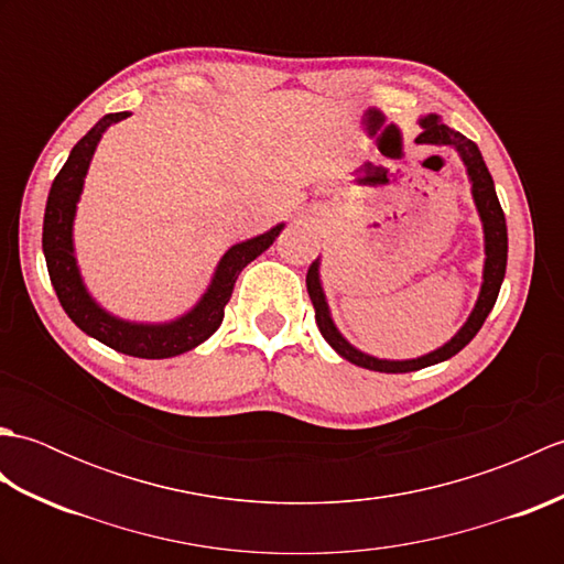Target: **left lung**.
Wrapping results in <instances>:
<instances>
[{"instance_id": "8db88e82", "label": "left lung", "mask_w": 564, "mask_h": 564, "mask_svg": "<svg viewBox=\"0 0 564 564\" xmlns=\"http://www.w3.org/2000/svg\"><path fill=\"white\" fill-rule=\"evenodd\" d=\"M416 123L422 126V133H419L414 140L416 145L451 148V150H455V154H458L463 166H465L467 182H470L475 210H477V215H480V223H482V239H485L482 283H480V293H477V301L470 310V315H467L463 327L455 332L446 344H441L438 349L422 354L416 358H402V361L400 358H378L373 354L356 349V346L339 332L337 322H334V317H332L325 285H322V273H319L322 259L317 257L313 261V267L307 269V293H310V301H313V305H315V319H317L322 337H325L332 349L337 351L341 358H346V361H351V364L368 368V370H380V373H410V370H419V368L434 366L441 361H448L451 356L465 349V346L473 341L475 334L480 332V327L485 325L487 315L492 313L499 289H501V281H505V273H507V251H509L507 220H505V210H501V206H499L492 174H489V170H487L480 148H477L473 140H467L463 133H458V130H453L451 126L443 123L438 113L419 116Z\"/></svg>"}]
</instances>
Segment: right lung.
Instances as JSON below:
<instances>
[{
  "instance_id": "1",
  "label": "right lung",
  "mask_w": 564,
  "mask_h": 564,
  "mask_svg": "<svg viewBox=\"0 0 564 564\" xmlns=\"http://www.w3.org/2000/svg\"><path fill=\"white\" fill-rule=\"evenodd\" d=\"M128 111L109 113L84 135L75 148L63 170L55 176L45 203L43 218V254L51 273V283L57 293L67 317L97 341L111 346V349L135 356V358H172L196 349L210 334L220 327L225 317V305L230 301L235 281L249 261L263 254L281 235L285 223L273 225L271 230L245 242L227 247L215 267L210 283L198 301L186 313L164 322H135L109 313L97 297H94L84 283V275L77 261L75 249V218L77 206L84 191V178L89 174V164L94 160L99 142L106 130L128 118Z\"/></svg>"
}]
</instances>
